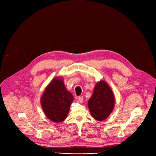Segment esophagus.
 I'll use <instances>...</instances> for the list:
<instances>
[{
	"mask_svg": "<svg viewBox=\"0 0 156 156\" xmlns=\"http://www.w3.org/2000/svg\"><path fill=\"white\" fill-rule=\"evenodd\" d=\"M78 101H79L80 102H83V97L82 96H80V97H78Z\"/></svg>",
	"mask_w": 156,
	"mask_h": 156,
	"instance_id": "34e87169",
	"label": "esophagus"
}]
</instances>
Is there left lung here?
I'll return each mask as SVG.
<instances>
[{"label": "left lung", "instance_id": "1", "mask_svg": "<svg viewBox=\"0 0 156 156\" xmlns=\"http://www.w3.org/2000/svg\"><path fill=\"white\" fill-rule=\"evenodd\" d=\"M115 105V99L108 83L101 80L95 84L92 96L88 101L92 116L97 121L107 119Z\"/></svg>", "mask_w": 156, "mask_h": 156}]
</instances>
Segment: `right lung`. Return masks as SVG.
<instances>
[{"label":"right lung","mask_w":156,"mask_h":156,"mask_svg":"<svg viewBox=\"0 0 156 156\" xmlns=\"http://www.w3.org/2000/svg\"><path fill=\"white\" fill-rule=\"evenodd\" d=\"M73 96L66 88L62 77H55L46 87L40 103L46 117L54 122L66 119L73 101Z\"/></svg>","instance_id":"right-lung-1"}]
</instances>
